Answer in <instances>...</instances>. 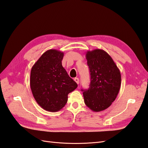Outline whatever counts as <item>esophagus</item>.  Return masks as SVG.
Here are the masks:
<instances>
[{"label": "esophagus", "instance_id": "1", "mask_svg": "<svg viewBox=\"0 0 148 148\" xmlns=\"http://www.w3.org/2000/svg\"><path fill=\"white\" fill-rule=\"evenodd\" d=\"M74 81L77 83V84H79V78H77V77H75V79H74Z\"/></svg>", "mask_w": 148, "mask_h": 148}]
</instances>
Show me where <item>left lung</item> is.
Listing matches in <instances>:
<instances>
[{
  "instance_id": "8db88e82",
  "label": "left lung",
  "mask_w": 148,
  "mask_h": 148,
  "mask_svg": "<svg viewBox=\"0 0 148 148\" xmlns=\"http://www.w3.org/2000/svg\"><path fill=\"white\" fill-rule=\"evenodd\" d=\"M90 75L88 90H82L85 104L94 112L104 111L118 94L121 84L120 71L111 57L103 49L88 51L86 54Z\"/></svg>"
}]
</instances>
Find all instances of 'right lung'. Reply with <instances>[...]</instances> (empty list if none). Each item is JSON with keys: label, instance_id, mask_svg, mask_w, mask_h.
<instances>
[{"label": "right lung", "instance_id": "obj_1", "mask_svg": "<svg viewBox=\"0 0 148 148\" xmlns=\"http://www.w3.org/2000/svg\"><path fill=\"white\" fill-rule=\"evenodd\" d=\"M64 54L56 49L48 50L31 69L30 86L33 96L47 111H60L67 103L68 94L77 87L62 66Z\"/></svg>", "mask_w": 148, "mask_h": 148}]
</instances>
